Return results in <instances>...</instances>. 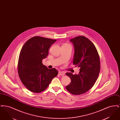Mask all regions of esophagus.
<instances>
[{
  "label": "esophagus",
  "mask_w": 120,
  "mask_h": 120,
  "mask_svg": "<svg viewBox=\"0 0 120 120\" xmlns=\"http://www.w3.org/2000/svg\"><path fill=\"white\" fill-rule=\"evenodd\" d=\"M58 74L60 75H65V73L63 71H59Z\"/></svg>",
  "instance_id": "1"
}]
</instances>
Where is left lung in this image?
Wrapping results in <instances>:
<instances>
[{
	"label": "left lung",
	"mask_w": 120,
	"mask_h": 120,
	"mask_svg": "<svg viewBox=\"0 0 120 120\" xmlns=\"http://www.w3.org/2000/svg\"><path fill=\"white\" fill-rule=\"evenodd\" d=\"M70 41L74 47L73 64L80 69L78 74H66L71 79L66 89L73 94L80 95L89 90L95 84L100 72V59L95 46L86 37L77 36Z\"/></svg>",
	"instance_id": "left-lung-1"
}]
</instances>
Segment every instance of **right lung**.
Returning a JSON list of instances; mask_svg holds the SVG:
<instances>
[{
  "mask_svg": "<svg viewBox=\"0 0 120 120\" xmlns=\"http://www.w3.org/2000/svg\"><path fill=\"white\" fill-rule=\"evenodd\" d=\"M56 41L34 36L27 40L22 48L18 72L23 85L30 91L36 93L43 91L58 74L56 69L48 68L42 63V60L49 54V48Z\"/></svg>",
  "mask_w": 120,
  "mask_h": 120,
  "instance_id": "obj_1",
  "label": "right lung"
}]
</instances>
